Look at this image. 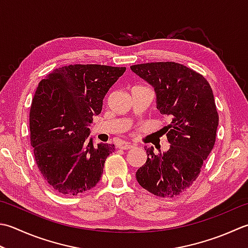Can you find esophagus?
<instances>
[{"mask_svg":"<svg viewBox=\"0 0 248 248\" xmlns=\"http://www.w3.org/2000/svg\"><path fill=\"white\" fill-rule=\"evenodd\" d=\"M134 146L132 144H130V143H124V144H123V145H120L119 146V148H121V149H124V150H127V149H131V148H133Z\"/></svg>","mask_w":248,"mask_h":248,"instance_id":"esophagus-1","label":"esophagus"}]
</instances>
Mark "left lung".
Segmentation results:
<instances>
[{
    "mask_svg": "<svg viewBox=\"0 0 248 248\" xmlns=\"http://www.w3.org/2000/svg\"><path fill=\"white\" fill-rule=\"evenodd\" d=\"M131 70L154 87L157 108L172 120L163 128L170 149L156 155L145 147L147 160L137 179L153 195L173 198L192 185L215 145L219 117L214 94L203 75L181 63H142Z\"/></svg>",
    "mask_w": 248,
    "mask_h": 248,
    "instance_id": "left-lung-1",
    "label": "left lung"
}]
</instances>
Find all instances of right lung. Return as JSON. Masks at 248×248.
<instances>
[{"label": "right lung", "mask_w": 248, "mask_h": 248, "mask_svg": "<svg viewBox=\"0 0 248 248\" xmlns=\"http://www.w3.org/2000/svg\"><path fill=\"white\" fill-rule=\"evenodd\" d=\"M124 66L71 64L38 84L30 108V143L42 176L63 196L90 190L101 179L114 144L88 142L93 115Z\"/></svg>", "instance_id": "obj_1"}]
</instances>
